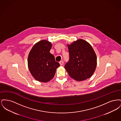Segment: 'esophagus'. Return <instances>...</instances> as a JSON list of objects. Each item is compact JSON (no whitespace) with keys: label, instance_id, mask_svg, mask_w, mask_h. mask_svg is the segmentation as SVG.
<instances>
[{"label":"esophagus","instance_id":"34e87169","mask_svg":"<svg viewBox=\"0 0 121 121\" xmlns=\"http://www.w3.org/2000/svg\"><path fill=\"white\" fill-rule=\"evenodd\" d=\"M59 63H60V65H63V63H64V62H63V61H61L59 62Z\"/></svg>","mask_w":121,"mask_h":121}]
</instances>
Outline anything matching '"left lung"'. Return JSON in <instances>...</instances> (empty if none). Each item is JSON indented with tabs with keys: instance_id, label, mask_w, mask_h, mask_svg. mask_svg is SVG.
<instances>
[{
	"instance_id": "8db88e82",
	"label": "left lung",
	"mask_w": 121,
	"mask_h": 121,
	"mask_svg": "<svg viewBox=\"0 0 121 121\" xmlns=\"http://www.w3.org/2000/svg\"><path fill=\"white\" fill-rule=\"evenodd\" d=\"M68 47L69 59L64 68L69 76L78 81L89 78L97 66V56L92 47L81 39L68 45Z\"/></svg>"
}]
</instances>
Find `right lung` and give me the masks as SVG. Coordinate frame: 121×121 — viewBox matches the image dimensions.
I'll return each instance as SVG.
<instances>
[{"instance_id": "obj_1", "label": "right lung", "mask_w": 121, "mask_h": 121, "mask_svg": "<svg viewBox=\"0 0 121 121\" xmlns=\"http://www.w3.org/2000/svg\"><path fill=\"white\" fill-rule=\"evenodd\" d=\"M52 46L51 43L43 40L36 43L29 53V70L35 79L39 82H45L52 79L60 66L49 52Z\"/></svg>"}]
</instances>
